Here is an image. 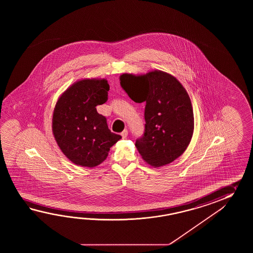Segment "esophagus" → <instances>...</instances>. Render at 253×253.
Wrapping results in <instances>:
<instances>
[{
  "instance_id": "1",
  "label": "esophagus",
  "mask_w": 253,
  "mask_h": 253,
  "mask_svg": "<svg viewBox=\"0 0 253 253\" xmlns=\"http://www.w3.org/2000/svg\"><path fill=\"white\" fill-rule=\"evenodd\" d=\"M127 134H128V131H127L126 129H125L124 131L121 133V135H122V137H123V138H126Z\"/></svg>"
}]
</instances>
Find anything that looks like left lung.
<instances>
[{"mask_svg": "<svg viewBox=\"0 0 253 253\" xmlns=\"http://www.w3.org/2000/svg\"><path fill=\"white\" fill-rule=\"evenodd\" d=\"M120 84L134 101L145 102V131L135 141L143 159L153 167L175 160L194 132L193 108L182 84L156 70L143 76L123 74Z\"/></svg>", "mask_w": 253, "mask_h": 253, "instance_id": "1", "label": "left lung"}]
</instances>
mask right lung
<instances>
[{
    "label": "right lung",
    "instance_id": "1",
    "mask_svg": "<svg viewBox=\"0 0 253 253\" xmlns=\"http://www.w3.org/2000/svg\"><path fill=\"white\" fill-rule=\"evenodd\" d=\"M108 90L106 80H83L68 88L56 104L54 137L65 156L76 165L97 167L121 138L109 130L107 119L96 108L107 102Z\"/></svg>",
    "mask_w": 253,
    "mask_h": 253
}]
</instances>
